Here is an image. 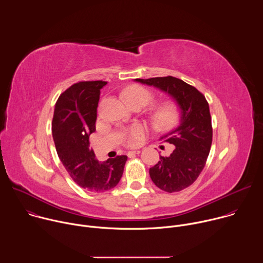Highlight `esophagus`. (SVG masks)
Wrapping results in <instances>:
<instances>
[{
    "mask_svg": "<svg viewBox=\"0 0 263 263\" xmlns=\"http://www.w3.org/2000/svg\"><path fill=\"white\" fill-rule=\"evenodd\" d=\"M140 153V149H134V151H129L128 152V156H132V155H135V154H139Z\"/></svg>",
    "mask_w": 263,
    "mask_h": 263,
    "instance_id": "esophagus-1",
    "label": "esophagus"
}]
</instances>
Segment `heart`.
Returning a JSON list of instances; mask_svg holds the SVG:
<instances>
[{
    "instance_id": "b5f03b06",
    "label": "heart",
    "mask_w": 263,
    "mask_h": 263,
    "mask_svg": "<svg viewBox=\"0 0 263 263\" xmlns=\"http://www.w3.org/2000/svg\"><path fill=\"white\" fill-rule=\"evenodd\" d=\"M124 95L128 103L135 102V101H142L146 104L148 100L151 99V96H149V92L146 89L136 85L128 87L125 90ZM154 119H155V122L159 125H168L173 123L174 120L176 119V110L171 105H163L156 110ZM142 136H143V129L141 127L133 128L129 134V138H128L129 143L137 144L142 138Z\"/></svg>"
}]
</instances>
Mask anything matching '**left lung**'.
<instances>
[{"label":"left lung","mask_w":263,"mask_h":263,"mask_svg":"<svg viewBox=\"0 0 263 263\" xmlns=\"http://www.w3.org/2000/svg\"><path fill=\"white\" fill-rule=\"evenodd\" d=\"M134 81L159 89L178 106L179 124L160 137V140L175 145L174 151L167 157L160 156L148 173L160 190L167 193L183 191L200 176L210 152L212 127L209 105L197 88L172 76Z\"/></svg>","instance_id":"8db88e82"}]
</instances>
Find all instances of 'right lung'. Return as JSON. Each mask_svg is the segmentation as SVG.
I'll return each mask as SVG.
<instances>
[{
  "instance_id": "obj_1",
  "label": "right lung",
  "mask_w": 263,
  "mask_h": 263,
  "mask_svg": "<svg viewBox=\"0 0 263 263\" xmlns=\"http://www.w3.org/2000/svg\"><path fill=\"white\" fill-rule=\"evenodd\" d=\"M105 81H83L71 85L58 98L52 122V134L59 159L82 189L91 193L110 191L120 182L127 156L99 161L89 147L96 131L100 89Z\"/></svg>"
}]
</instances>
